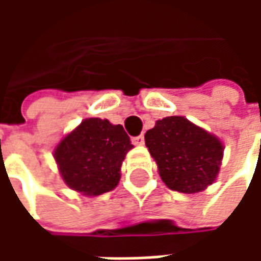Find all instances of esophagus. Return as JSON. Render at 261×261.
<instances>
[{"label":"esophagus","mask_w":261,"mask_h":261,"mask_svg":"<svg viewBox=\"0 0 261 261\" xmlns=\"http://www.w3.org/2000/svg\"><path fill=\"white\" fill-rule=\"evenodd\" d=\"M133 144H136V145H142L144 144V134H140V136H137L133 138Z\"/></svg>","instance_id":"obj_1"}]
</instances>
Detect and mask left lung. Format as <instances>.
Returning a JSON list of instances; mask_svg holds the SVG:
<instances>
[{
	"label": "left lung",
	"mask_w": 261,
	"mask_h": 261,
	"mask_svg": "<svg viewBox=\"0 0 261 261\" xmlns=\"http://www.w3.org/2000/svg\"><path fill=\"white\" fill-rule=\"evenodd\" d=\"M145 145L165 185L187 194L213 185L224 156L219 138L181 116L158 120L145 133Z\"/></svg>",
	"instance_id": "left-lung-1"
}]
</instances>
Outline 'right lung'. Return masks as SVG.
<instances>
[{"label": "right lung", "instance_id": "obj_1", "mask_svg": "<svg viewBox=\"0 0 261 261\" xmlns=\"http://www.w3.org/2000/svg\"><path fill=\"white\" fill-rule=\"evenodd\" d=\"M131 148L123 125L92 117L59 142L54 159L69 189L84 196H100L119 185L120 168Z\"/></svg>", "mask_w": 261, "mask_h": 261}]
</instances>
